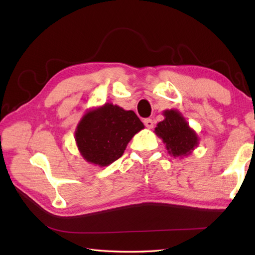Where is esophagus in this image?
<instances>
[{"mask_svg": "<svg viewBox=\"0 0 255 255\" xmlns=\"http://www.w3.org/2000/svg\"><path fill=\"white\" fill-rule=\"evenodd\" d=\"M143 124H144V126L149 128V129L153 127V121H152V119H150V118H145L143 121Z\"/></svg>", "mask_w": 255, "mask_h": 255, "instance_id": "esophagus-1", "label": "esophagus"}]
</instances>
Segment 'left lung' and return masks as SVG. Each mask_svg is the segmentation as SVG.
<instances>
[{"mask_svg":"<svg viewBox=\"0 0 255 255\" xmlns=\"http://www.w3.org/2000/svg\"><path fill=\"white\" fill-rule=\"evenodd\" d=\"M163 116V121L154 129L155 134L162 139L170 155L186 158L199 144L196 131L189 127L186 119L176 110H166Z\"/></svg>","mask_w":255,"mask_h":255,"instance_id":"1","label":"left lung"}]
</instances>
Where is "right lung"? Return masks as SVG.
<instances>
[{"label":"right lung","instance_id":"obj_1","mask_svg":"<svg viewBox=\"0 0 255 255\" xmlns=\"http://www.w3.org/2000/svg\"><path fill=\"white\" fill-rule=\"evenodd\" d=\"M143 128L134 112L105 103L84 114L74 138L86 162L104 167L121 158L128 142Z\"/></svg>","mask_w":255,"mask_h":255}]
</instances>
